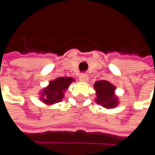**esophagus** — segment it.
Masks as SVG:
<instances>
[{
	"label": "esophagus",
	"instance_id": "obj_1",
	"mask_svg": "<svg viewBox=\"0 0 155 155\" xmlns=\"http://www.w3.org/2000/svg\"><path fill=\"white\" fill-rule=\"evenodd\" d=\"M88 79H89V78H88V75H86V74L83 73L79 76V80L80 81L86 82L88 81Z\"/></svg>",
	"mask_w": 155,
	"mask_h": 155
}]
</instances>
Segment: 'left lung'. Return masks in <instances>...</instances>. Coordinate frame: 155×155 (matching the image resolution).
<instances>
[{
  "instance_id": "1",
  "label": "left lung",
  "mask_w": 155,
  "mask_h": 155,
  "mask_svg": "<svg viewBox=\"0 0 155 155\" xmlns=\"http://www.w3.org/2000/svg\"><path fill=\"white\" fill-rule=\"evenodd\" d=\"M94 88L97 91L96 101L98 104H101L105 108H113L117 104V99L113 92L115 86L106 80L97 81L94 84Z\"/></svg>"
}]
</instances>
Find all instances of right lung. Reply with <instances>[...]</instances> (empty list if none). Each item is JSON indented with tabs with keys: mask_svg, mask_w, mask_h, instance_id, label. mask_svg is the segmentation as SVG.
<instances>
[{
	"mask_svg": "<svg viewBox=\"0 0 155 155\" xmlns=\"http://www.w3.org/2000/svg\"><path fill=\"white\" fill-rule=\"evenodd\" d=\"M72 78H58L54 81L50 82L47 88L43 90L41 99L46 104H55L60 102L64 96L65 91L73 81Z\"/></svg>",
	"mask_w": 155,
	"mask_h": 155,
	"instance_id": "obj_1",
	"label": "right lung"
}]
</instances>
